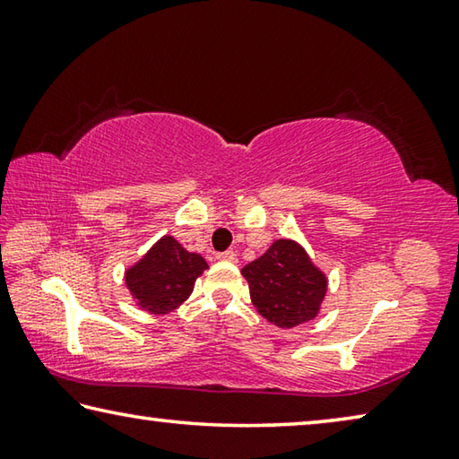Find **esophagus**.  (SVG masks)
Segmentation results:
<instances>
[{
    "mask_svg": "<svg viewBox=\"0 0 459 459\" xmlns=\"http://www.w3.org/2000/svg\"><path fill=\"white\" fill-rule=\"evenodd\" d=\"M221 261H230V263H237V253L235 251H224L219 255Z\"/></svg>",
    "mask_w": 459,
    "mask_h": 459,
    "instance_id": "1",
    "label": "esophagus"
}]
</instances>
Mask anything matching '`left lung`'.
<instances>
[{
    "instance_id": "left-lung-1",
    "label": "left lung",
    "mask_w": 459,
    "mask_h": 459,
    "mask_svg": "<svg viewBox=\"0 0 459 459\" xmlns=\"http://www.w3.org/2000/svg\"><path fill=\"white\" fill-rule=\"evenodd\" d=\"M257 312L277 328L290 330L317 317L328 277L298 240L275 238L259 259L240 269Z\"/></svg>"
}]
</instances>
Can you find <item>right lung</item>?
<instances>
[{
    "mask_svg": "<svg viewBox=\"0 0 459 459\" xmlns=\"http://www.w3.org/2000/svg\"><path fill=\"white\" fill-rule=\"evenodd\" d=\"M204 269L208 263L202 255L186 251L172 235H164L126 269V285L139 309L166 316L190 298Z\"/></svg>",
    "mask_w": 459,
    "mask_h": 459,
    "instance_id": "1",
    "label": "right lung"
}]
</instances>
